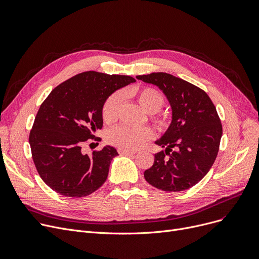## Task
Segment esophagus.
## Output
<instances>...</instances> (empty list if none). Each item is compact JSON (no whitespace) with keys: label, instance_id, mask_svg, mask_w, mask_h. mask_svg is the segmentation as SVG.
Wrapping results in <instances>:
<instances>
[{"label":"esophagus","instance_id":"esophagus-1","mask_svg":"<svg viewBox=\"0 0 259 259\" xmlns=\"http://www.w3.org/2000/svg\"><path fill=\"white\" fill-rule=\"evenodd\" d=\"M118 153H119V154H124V155H133V154H135L134 151L124 150V149H118Z\"/></svg>","mask_w":259,"mask_h":259}]
</instances>
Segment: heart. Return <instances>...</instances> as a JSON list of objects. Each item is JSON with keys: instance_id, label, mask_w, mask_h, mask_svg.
<instances>
[{"instance_id": "heart-1", "label": "heart", "mask_w": 259, "mask_h": 259, "mask_svg": "<svg viewBox=\"0 0 259 259\" xmlns=\"http://www.w3.org/2000/svg\"><path fill=\"white\" fill-rule=\"evenodd\" d=\"M133 98L137 99L144 110L150 114V118L154 126L165 131L170 126V119L158 113L164 106L165 100L162 94L154 88L142 87L135 88L129 92ZM122 102V95L120 92H115L109 97L102 107V117L107 124H112L118 117V111ZM153 137V132L149 127H129L117 126L107 133V141L119 149L124 150H138Z\"/></svg>"}]
</instances>
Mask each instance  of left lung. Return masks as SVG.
<instances>
[{
  "label": "left lung",
  "instance_id": "8db88e82",
  "mask_svg": "<svg viewBox=\"0 0 259 259\" xmlns=\"http://www.w3.org/2000/svg\"><path fill=\"white\" fill-rule=\"evenodd\" d=\"M137 78L156 85L172 109L168 130L155 142L166 150L154 155L145 180L162 191H184L203 179L219 153L223 127L216 108L202 89L172 74L153 72Z\"/></svg>",
  "mask_w": 259,
  "mask_h": 259
}]
</instances>
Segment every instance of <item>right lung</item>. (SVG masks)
Instances as JSON below:
<instances>
[{
	"instance_id": "right-lung-1",
	"label": "right lung",
	"mask_w": 259,
	"mask_h": 259,
	"mask_svg": "<svg viewBox=\"0 0 259 259\" xmlns=\"http://www.w3.org/2000/svg\"><path fill=\"white\" fill-rule=\"evenodd\" d=\"M134 81L128 75L81 72L57 86L40 105L29 144L40 179L53 191L84 197L106 182L116 149L106 146L88 155L81 153V146L102 129L105 101Z\"/></svg>"
}]
</instances>
